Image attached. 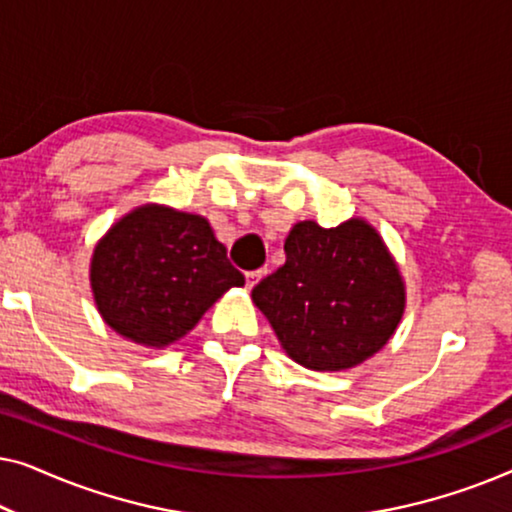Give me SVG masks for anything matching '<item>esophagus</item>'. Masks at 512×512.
I'll return each instance as SVG.
<instances>
[{
    "instance_id": "34e87169",
    "label": "esophagus",
    "mask_w": 512,
    "mask_h": 512,
    "mask_svg": "<svg viewBox=\"0 0 512 512\" xmlns=\"http://www.w3.org/2000/svg\"><path fill=\"white\" fill-rule=\"evenodd\" d=\"M263 277V270H249V272H244V279H247V286L249 289H254V286L258 284V279Z\"/></svg>"
}]
</instances>
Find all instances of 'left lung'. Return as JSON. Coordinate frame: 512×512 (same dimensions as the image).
<instances>
[{
  "label": "left lung",
  "instance_id": "left-lung-1",
  "mask_svg": "<svg viewBox=\"0 0 512 512\" xmlns=\"http://www.w3.org/2000/svg\"><path fill=\"white\" fill-rule=\"evenodd\" d=\"M284 254L286 263L261 279L251 298L293 361L345 370L387 345L405 293L396 263L366 221L338 228L300 221Z\"/></svg>",
  "mask_w": 512,
  "mask_h": 512
}]
</instances>
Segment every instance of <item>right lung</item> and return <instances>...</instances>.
<instances>
[{"mask_svg": "<svg viewBox=\"0 0 512 512\" xmlns=\"http://www.w3.org/2000/svg\"><path fill=\"white\" fill-rule=\"evenodd\" d=\"M97 310L123 338L165 347L244 275L202 216L139 207L104 235L90 265Z\"/></svg>", "mask_w": 512, "mask_h": 512, "instance_id": "right-lung-1", "label": "right lung"}]
</instances>
